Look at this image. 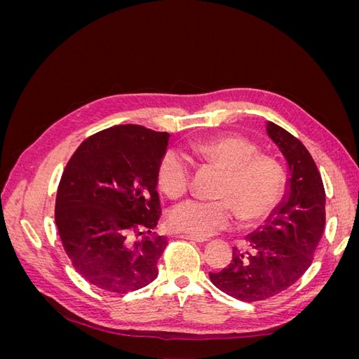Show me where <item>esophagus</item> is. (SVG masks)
<instances>
[{"label":"esophagus","instance_id":"obj_1","mask_svg":"<svg viewBox=\"0 0 359 359\" xmlns=\"http://www.w3.org/2000/svg\"><path fill=\"white\" fill-rule=\"evenodd\" d=\"M178 238H182V240H189V241H194V243H205V238H201L198 235H191V233H186V235H180Z\"/></svg>","mask_w":359,"mask_h":359}]
</instances>
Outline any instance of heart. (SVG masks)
Segmentation results:
<instances>
[{
    "label": "heart",
    "instance_id": "b5f03b06",
    "mask_svg": "<svg viewBox=\"0 0 359 359\" xmlns=\"http://www.w3.org/2000/svg\"><path fill=\"white\" fill-rule=\"evenodd\" d=\"M190 151L223 170L219 194L224 199H187L178 203L170 214V224L177 231L208 236L233 222L235 206L241 219L257 220L273 211L283 196V166L274 157L259 154L257 145L247 137L224 135L201 139L190 145ZM189 182V160L180 151L168 149L158 165L161 190L175 198L187 190Z\"/></svg>",
    "mask_w": 359,
    "mask_h": 359
}]
</instances>
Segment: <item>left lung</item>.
<instances>
[{
    "label": "left lung",
    "mask_w": 359,
    "mask_h": 359,
    "mask_svg": "<svg viewBox=\"0 0 359 359\" xmlns=\"http://www.w3.org/2000/svg\"><path fill=\"white\" fill-rule=\"evenodd\" d=\"M266 132L287 161V191L266 223L247 236V247H233L232 262L210 273L215 287L244 302L276 297L299 280L325 229V189L316 163L285 128L269 121Z\"/></svg>",
    "instance_id": "8db88e82"
}]
</instances>
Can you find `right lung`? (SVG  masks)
Listing matches in <instances>:
<instances>
[{
    "label": "right lung",
    "mask_w": 359,
    "mask_h": 359,
    "mask_svg": "<svg viewBox=\"0 0 359 359\" xmlns=\"http://www.w3.org/2000/svg\"><path fill=\"white\" fill-rule=\"evenodd\" d=\"M169 136L114 126L85 139L64 169L55 223L64 252L90 285L127 293L156 280L168 240L137 231L158 223V165Z\"/></svg>",
    "instance_id": "1"
}]
</instances>
